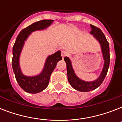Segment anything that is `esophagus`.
Here are the masks:
<instances>
[{"label":"esophagus","mask_w":122,"mask_h":122,"mask_svg":"<svg viewBox=\"0 0 122 122\" xmlns=\"http://www.w3.org/2000/svg\"><path fill=\"white\" fill-rule=\"evenodd\" d=\"M67 54H67V52L66 51L61 52V56H62V58H63V59H64V57L66 56Z\"/></svg>","instance_id":"esophagus-1"}]
</instances>
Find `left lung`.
Segmentation results:
<instances>
[{"label":"left lung","instance_id":"8db88e82","mask_svg":"<svg viewBox=\"0 0 122 122\" xmlns=\"http://www.w3.org/2000/svg\"><path fill=\"white\" fill-rule=\"evenodd\" d=\"M90 26L91 27V34L92 35L100 44L102 57L104 59V66L99 76L94 81H87L81 80L75 74L70 58L68 57H65L64 58L66 63L67 75L69 83L73 89L80 92H89L93 91L99 87L106 77L110 66V56L109 43L106 40L104 33H102V31L99 28L92 25H91Z\"/></svg>","mask_w":122,"mask_h":122}]
</instances>
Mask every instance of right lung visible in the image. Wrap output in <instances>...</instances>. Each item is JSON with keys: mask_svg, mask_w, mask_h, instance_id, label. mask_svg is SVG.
<instances>
[{"mask_svg": "<svg viewBox=\"0 0 122 122\" xmlns=\"http://www.w3.org/2000/svg\"><path fill=\"white\" fill-rule=\"evenodd\" d=\"M54 20H44L35 22L20 31L12 48V66L18 84L26 92L36 94L44 91L47 87L51 75L55 69L57 62L62 59L61 51H58L46 59L44 68L40 74L36 76H26L21 72L20 65V57L25 42L33 31L43 30L49 27Z\"/></svg>", "mask_w": 122, "mask_h": 122, "instance_id": "right-lung-1", "label": "right lung"}]
</instances>
